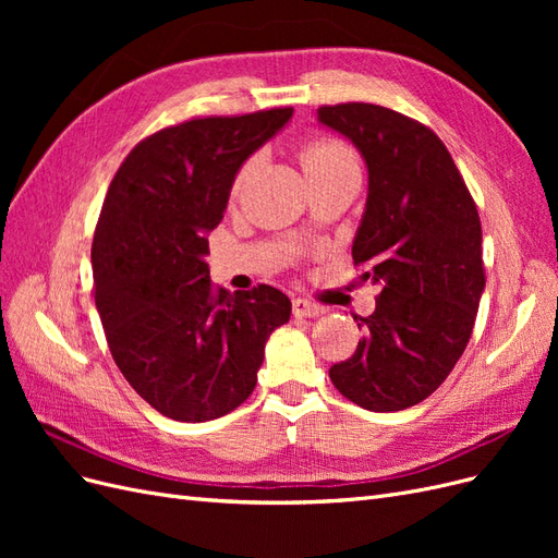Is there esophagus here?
<instances>
[{
    "mask_svg": "<svg viewBox=\"0 0 558 558\" xmlns=\"http://www.w3.org/2000/svg\"><path fill=\"white\" fill-rule=\"evenodd\" d=\"M293 314L298 318H316L320 314H326V310L320 307V305H316V302L305 300V298H295L293 300Z\"/></svg>",
    "mask_w": 558,
    "mask_h": 558,
    "instance_id": "obj_1",
    "label": "esophagus"
}]
</instances>
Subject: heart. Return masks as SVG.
Wrapping results in <instances>:
<instances>
[{
	"label": "heart",
	"mask_w": 558,
	"mask_h": 558,
	"mask_svg": "<svg viewBox=\"0 0 558 558\" xmlns=\"http://www.w3.org/2000/svg\"><path fill=\"white\" fill-rule=\"evenodd\" d=\"M300 162H302V170H305V174H316L324 170H332V167H340L344 162H353V158L342 144L318 140V142H310L302 146ZM246 172H248V165L242 170L240 181L244 179Z\"/></svg>",
	"instance_id": "heart-1"
}]
</instances>
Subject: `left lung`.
<instances>
[{
    "instance_id": "8db88e82",
    "label": "left lung",
    "mask_w": 558,
    "mask_h": 558,
    "mask_svg": "<svg viewBox=\"0 0 558 558\" xmlns=\"http://www.w3.org/2000/svg\"><path fill=\"white\" fill-rule=\"evenodd\" d=\"M367 167V199L351 256L379 286L356 318V353L330 367L337 391L369 412H398L437 391L459 363L484 293L482 223L437 134L377 105L316 111Z\"/></svg>"
}]
</instances>
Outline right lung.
Listing matches in <instances>:
<instances>
[{
  "label": "right lung",
  "instance_id": "obj_1",
  "mask_svg": "<svg viewBox=\"0 0 558 558\" xmlns=\"http://www.w3.org/2000/svg\"><path fill=\"white\" fill-rule=\"evenodd\" d=\"M293 109L197 118L150 134L116 172L93 240L95 305L111 356L150 408L202 424L251 396L265 344L289 324L275 286L214 291L209 232L242 165Z\"/></svg>",
  "mask_w": 558,
  "mask_h": 558
}]
</instances>
